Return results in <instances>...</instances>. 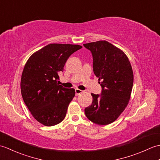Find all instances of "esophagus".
Masks as SVG:
<instances>
[{
    "mask_svg": "<svg viewBox=\"0 0 160 160\" xmlns=\"http://www.w3.org/2000/svg\"><path fill=\"white\" fill-rule=\"evenodd\" d=\"M75 92H76V96H78V95L82 93H83V91L80 90V89H76V90H75Z\"/></svg>",
    "mask_w": 160,
    "mask_h": 160,
    "instance_id": "34e87169",
    "label": "esophagus"
}]
</instances>
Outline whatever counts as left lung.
Instances as JSON below:
<instances>
[{
  "mask_svg": "<svg viewBox=\"0 0 160 160\" xmlns=\"http://www.w3.org/2000/svg\"><path fill=\"white\" fill-rule=\"evenodd\" d=\"M93 56V72L102 87L101 94L91 93L93 102L85 108L87 118L107 125L124 111L130 100L133 73L127 55L106 40L84 44Z\"/></svg>",
  "mask_w": 160,
  "mask_h": 160,
  "instance_id": "8db88e82",
  "label": "left lung"
}]
</instances>
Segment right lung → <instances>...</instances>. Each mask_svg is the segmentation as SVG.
<instances>
[{
    "instance_id": "obj_1",
    "label": "right lung",
    "mask_w": 160,
    "mask_h": 160,
    "mask_svg": "<svg viewBox=\"0 0 160 160\" xmlns=\"http://www.w3.org/2000/svg\"><path fill=\"white\" fill-rule=\"evenodd\" d=\"M82 46L49 44L30 56L22 71L20 89L22 99L33 117L42 124L51 127L66 116L75 89L57 83L58 73L71 54Z\"/></svg>"
}]
</instances>
